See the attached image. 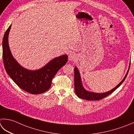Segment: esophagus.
<instances>
[{
    "label": "esophagus",
    "instance_id": "34e87169",
    "mask_svg": "<svg viewBox=\"0 0 134 134\" xmlns=\"http://www.w3.org/2000/svg\"><path fill=\"white\" fill-rule=\"evenodd\" d=\"M69 59L70 61H74L76 59V55L74 53H70L69 56Z\"/></svg>",
    "mask_w": 134,
    "mask_h": 134
}]
</instances>
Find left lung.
Segmentation results:
<instances>
[{
    "mask_svg": "<svg viewBox=\"0 0 134 134\" xmlns=\"http://www.w3.org/2000/svg\"><path fill=\"white\" fill-rule=\"evenodd\" d=\"M130 65L128 68V70L127 71V72L126 75L123 78V80L121 81V82L119 83L116 87L112 89L110 91L106 92L105 93H94L92 92H89L85 90L84 88L83 87L82 85V82H81V79L80 74V72L78 71L77 67H75L74 68V88H75V92L76 95H77L78 98L85 99V100H99L101 99L106 98V96H109L113 92L117 90V89L119 87V86L121 85V83L124 82L125 78H126L127 74L129 71Z\"/></svg>",
    "mask_w": 134,
    "mask_h": 134,
    "instance_id": "left-lung-1",
    "label": "left lung"
}]
</instances>
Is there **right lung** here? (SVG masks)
I'll use <instances>...</instances> for the list:
<instances>
[{
    "instance_id": "1",
    "label": "right lung",
    "mask_w": 134,
    "mask_h": 134,
    "mask_svg": "<svg viewBox=\"0 0 134 134\" xmlns=\"http://www.w3.org/2000/svg\"><path fill=\"white\" fill-rule=\"evenodd\" d=\"M11 26L5 32L2 42L3 60L7 74L21 89L28 93L36 95L45 92L51 87L55 74L67 62V55L56 57L41 69L32 71L24 69L10 52L8 37Z\"/></svg>"
}]
</instances>
